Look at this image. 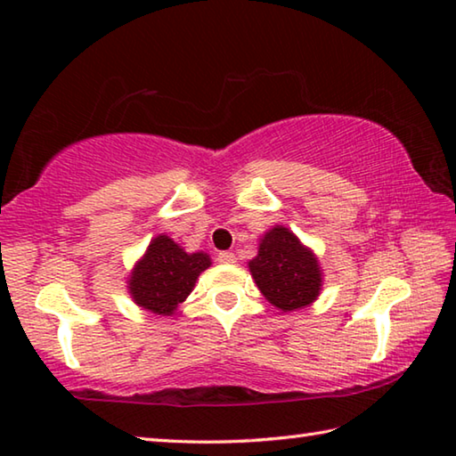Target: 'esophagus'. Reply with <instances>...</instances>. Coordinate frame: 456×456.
<instances>
[{
  "mask_svg": "<svg viewBox=\"0 0 456 456\" xmlns=\"http://www.w3.org/2000/svg\"><path fill=\"white\" fill-rule=\"evenodd\" d=\"M217 261H219V264H235V253L221 251L217 256Z\"/></svg>",
  "mask_w": 456,
  "mask_h": 456,
  "instance_id": "esophagus-1",
  "label": "esophagus"
}]
</instances>
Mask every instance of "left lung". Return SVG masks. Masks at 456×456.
Wrapping results in <instances>:
<instances>
[{"label": "left lung", "mask_w": 456, "mask_h": 456, "mask_svg": "<svg viewBox=\"0 0 456 456\" xmlns=\"http://www.w3.org/2000/svg\"><path fill=\"white\" fill-rule=\"evenodd\" d=\"M249 272L267 302L281 312H296L320 296L318 257L283 225L269 229L261 239Z\"/></svg>", "instance_id": "obj_1"}]
</instances>
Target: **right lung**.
Instances as JSON below:
<instances>
[{
  "label": "right lung",
  "instance_id": "1",
  "mask_svg": "<svg viewBox=\"0 0 456 456\" xmlns=\"http://www.w3.org/2000/svg\"><path fill=\"white\" fill-rule=\"evenodd\" d=\"M209 265L211 257L207 253H187L171 237L159 235L130 273L128 291L142 310L171 315Z\"/></svg>",
  "mask_w": 456,
  "mask_h": 456
}]
</instances>
